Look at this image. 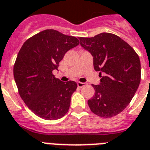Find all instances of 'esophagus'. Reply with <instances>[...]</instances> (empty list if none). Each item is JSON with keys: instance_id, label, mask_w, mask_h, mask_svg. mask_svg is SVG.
I'll list each match as a JSON object with an SVG mask.
<instances>
[{"instance_id": "34e87169", "label": "esophagus", "mask_w": 150, "mask_h": 150, "mask_svg": "<svg viewBox=\"0 0 150 150\" xmlns=\"http://www.w3.org/2000/svg\"><path fill=\"white\" fill-rule=\"evenodd\" d=\"M84 85H85V83H82V82H77V86H78V88H83Z\"/></svg>"}]
</instances>
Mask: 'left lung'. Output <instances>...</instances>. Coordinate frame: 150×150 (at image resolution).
Instances as JSON below:
<instances>
[{"mask_svg": "<svg viewBox=\"0 0 150 150\" xmlns=\"http://www.w3.org/2000/svg\"><path fill=\"white\" fill-rule=\"evenodd\" d=\"M79 39L81 46L92 54L94 69L102 77L99 85L92 84L95 96L88 101L90 110L103 118L114 117L127 107L139 88V55L127 42L112 33Z\"/></svg>", "mask_w": 150, "mask_h": 150, "instance_id": "1", "label": "left lung"}]
</instances>
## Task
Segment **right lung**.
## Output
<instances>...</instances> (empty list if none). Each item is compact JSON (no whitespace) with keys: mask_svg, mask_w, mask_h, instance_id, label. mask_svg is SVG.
<instances>
[{"mask_svg":"<svg viewBox=\"0 0 150 150\" xmlns=\"http://www.w3.org/2000/svg\"><path fill=\"white\" fill-rule=\"evenodd\" d=\"M80 44L76 38L45 30L26 40L19 50L13 74L19 96L39 117L54 120L66 115L77 84L62 82L52 74L69 49Z\"/></svg>","mask_w":150,"mask_h":150,"instance_id":"obj_1","label":"right lung"}]
</instances>
